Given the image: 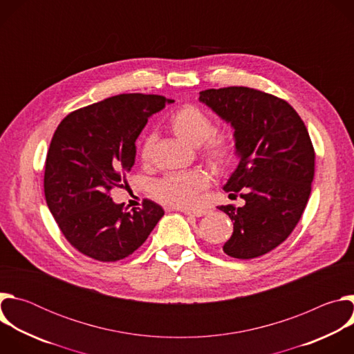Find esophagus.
<instances>
[{
    "label": "esophagus",
    "mask_w": 354,
    "mask_h": 354,
    "mask_svg": "<svg viewBox=\"0 0 354 354\" xmlns=\"http://www.w3.org/2000/svg\"><path fill=\"white\" fill-rule=\"evenodd\" d=\"M183 213L185 216H193V217H201L206 214L205 210H183Z\"/></svg>",
    "instance_id": "34e87169"
}]
</instances>
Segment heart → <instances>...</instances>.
<instances>
[{"label": "heart", "instance_id": "b5f03b06", "mask_svg": "<svg viewBox=\"0 0 354 354\" xmlns=\"http://www.w3.org/2000/svg\"><path fill=\"white\" fill-rule=\"evenodd\" d=\"M172 131L185 142L201 148L205 160L216 169H227L236 154V138L231 130L216 131L213 118L196 105L180 108L169 120ZM157 141L156 133L144 136L140 144V158L148 164ZM210 185V176L205 171H187L171 174L153 185L154 196L162 203L178 207H193Z\"/></svg>", "mask_w": 354, "mask_h": 354}]
</instances>
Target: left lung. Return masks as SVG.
I'll use <instances>...</instances> for the list:
<instances>
[{"mask_svg": "<svg viewBox=\"0 0 354 354\" xmlns=\"http://www.w3.org/2000/svg\"><path fill=\"white\" fill-rule=\"evenodd\" d=\"M198 100L236 138L239 164L224 190H241L245 205L218 207L234 224L223 250L235 259L262 257L288 238L306 210L315 171L308 130L284 99L254 88L206 89Z\"/></svg>", "mask_w": 354, "mask_h": 354, "instance_id": "8db88e82", "label": "left lung"}]
</instances>
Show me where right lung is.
<instances>
[{
	"label": "right lung",
	"instance_id": "obj_1",
	"mask_svg": "<svg viewBox=\"0 0 354 354\" xmlns=\"http://www.w3.org/2000/svg\"><path fill=\"white\" fill-rule=\"evenodd\" d=\"M172 99L122 93L67 115L50 142L44 196L66 239L82 255L116 262L138 249L164 216L160 205L142 200L124 212L111 197L122 187L136 160V140L148 118Z\"/></svg>",
	"mask_w": 354,
	"mask_h": 354
}]
</instances>
